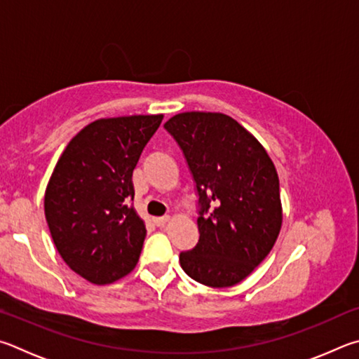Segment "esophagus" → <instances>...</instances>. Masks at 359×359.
Returning <instances> with one entry per match:
<instances>
[{
	"mask_svg": "<svg viewBox=\"0 0 359 359\" xmlns=\"http://www.w3.org/2000/svg\"><path fill=\"white\" fill-rule=\"evenodd\" d=\"M168 221H170V216H162V217H154L153 219V222L157 225V227H165Z\"/></svg>",
	"mask_w": 359,
	"mask_h": 359,
	"instance_id": "34e87169",
	"label": "esophagus"
}]
</instances>
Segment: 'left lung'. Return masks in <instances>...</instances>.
Listing matches in <instances>:
<instances>
[{"instance_id":"1","label":"left lung","mask_w":359,"mask_h":359,"mask_svg":"<svg viewBox=\"0 0 359 359\" xmlns=\"http://www.w3.org/2000/svg\"><path fill=\"white\" fill-rule=\"evenodd\" d=\"M165 129L183 149L202 205L198 243L180 254L181 268L203 285H235L266 259L279 236L278 170L263 144L224 113H178Z\"/></svg>"}]
</instances>
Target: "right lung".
Listing matches in <instances>:
<instances>
[{"instance_id": "1", "label": "right lung", "mask_w": 359, "mask_h": 359, "mask_svg": "<svg viewBox=\"0 0 359 359\" xmlns=\"http://www.w3.org/2000/svg\"><path fill=\"white\" fill-rule=\"evenodd\" d=\"M163 115L100 118L62 151L43 211L66 265L96 285L128 276L140 259L147 227L129 202L132 173Z\"/></svg>"}]
</instances>
